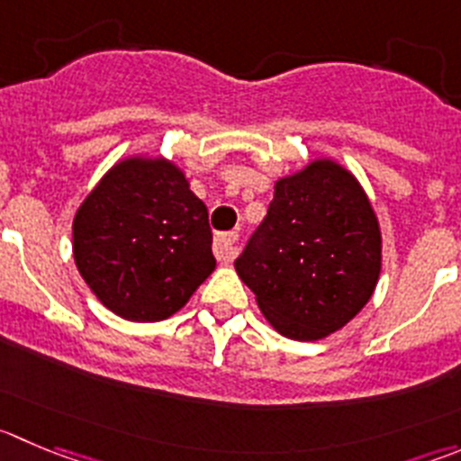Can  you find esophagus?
Here are the masks:
<instances>
[{"instance_id":"esophagus-1","label":"esophagus","mask_w":461,"mask_h":461,"mask_svg":"<svg viewBox=\"0 0 461 461\" xmlns=\"http://www.w3.org/2000/svg\"><path fill=\"white\" fill-rule=\"evenodd\" d=\"M238 253V233H219L214 238V256L219 262H230Z\"/></svg>"}]
</instances>
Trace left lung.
<instances>
[{
	"label": "left lung",
	"instance_id": "1",
	"mask_svg": "<svg viewBox=\"0 0 461 461\" xmlns=\"http://www.w3.org/2000/svg\"><path fill=\"white\" fill-rule=\"evenodd\" d=\"M383 269L380 221L355 174L314 158L274 183L267 210L235 271L287 339L319 341L371 301Z\"/></svg>",
	"mask_w": 461,
	"mask_h": 461
}]
</instances>
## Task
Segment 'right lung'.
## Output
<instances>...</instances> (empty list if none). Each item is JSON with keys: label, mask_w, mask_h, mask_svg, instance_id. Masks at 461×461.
I'll return each instance as SVG.
<instances>
[{"label": "right lung", "mask_w": 461, "mask_h": 461, "mask_svg": "<svg viewBox=\"0 0 461 461\" xmlns=\"http://www.w3.org/2000/svg\"><path fill=\"white\" fill-rule=\"evenodd\" d=\"M77 269L96 299L126 321L169 319L217 267L208 208L176 162L122 158L72 221Z\"/></svg>", "instance_id": "obj_1"}]
</instances>
